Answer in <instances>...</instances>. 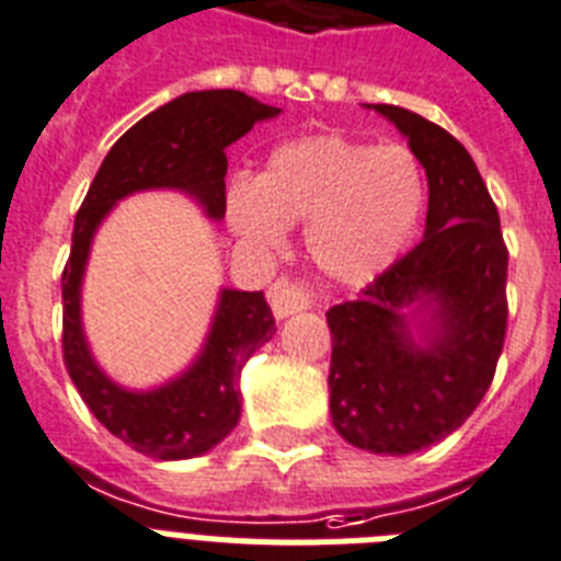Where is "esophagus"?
Here are the masks:
<instances>
[{"instance_id":"esophagus-1","label":"esophagus","mask_w":561,"mask_h":561,"mask_svg":"<svg viewBox=\"0 0 561 561\" xmlns=\"http://www.w3.org/2000/svg\"><path fill=\"white\" fill-rule=\"evenodd\" d=\"M270 306L272 314L277 320H286L289 314L306 312V309H312V298H309V291L300 289V286L289 284V280H277V284L270 286Z\"/></svg>"}]
</instances>
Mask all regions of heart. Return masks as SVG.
Segmentation results:
<instances>
[{
    "label": "heart",
    "instance_id": "1",
    "mask_svg": "<svg viewBox=\"0 0 561 561\" xmlns=\"http://www.w3.org/2000/svg\"><path fill=\"white\" fill-rule=\"evenodd\" d=\"M425 207V175L405 147L343 136L286 141L261 179L234 175L224 193L227 227L243 247L280 252L306 224V249L329 280L368 284L400 257Z\"/></svg>",
    "mask_w": 561,
    "mask_h": 561
}]
</instances>
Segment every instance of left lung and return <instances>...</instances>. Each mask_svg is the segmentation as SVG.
<instances>
[{
  "instance_id": "obj_1",
  "label": "left lung",
  "mask_w": 561,
  "mask_h": 561,
  "mask_svg": "<svg viewBox=\"0 0 561 561\" xmlns=\"http://www.w3.org/2000/svg\"><path fill=\"white\" fill-rule=\"evenodd\" d=\"M409 141L428 179L425 232L360 298L327 312L329 411L348 445L423 451L473 414L494 380L508 323V249L473 158L405 107L366 104Z\"/></svg>"
}]
</instances>
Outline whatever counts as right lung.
<instances>
[{
	"instance_id": "right-lung-1",
	"label": "right lung",
	"mask_w": 561,
	"mask_h": 561,
	"mask_svg": "<svg viewBox=\"0 0 561 561\" xmlns=\"http://www.w3.org/2000/svg\"><path fill=\"white\" fill-rule=\"evenodd\" d=\"M280 113V107L241 90L179 95L133 124L110 147L76 215L70 261L61 275L67 375L93 417L147 457L193 459L229 437L241 420V368L272 337L275 318L263 291L221 286L207 337L190 366L150 389H127L99 366L81 318V289L95 232L118 201L150 190L186 195L218 224L227 193V147Z\"/></svg>"
}]
</instances>
